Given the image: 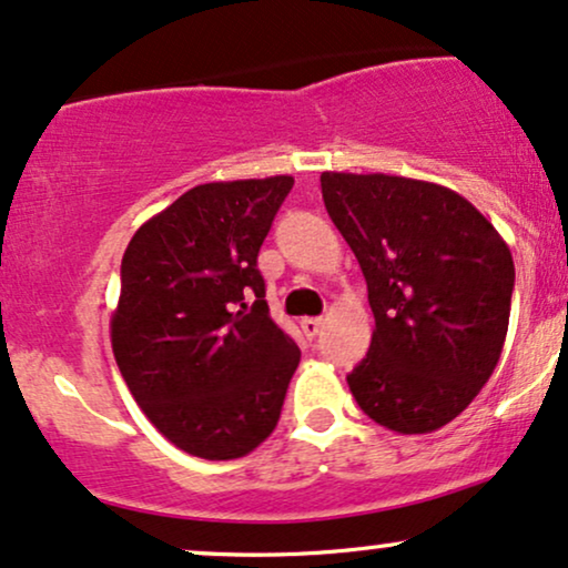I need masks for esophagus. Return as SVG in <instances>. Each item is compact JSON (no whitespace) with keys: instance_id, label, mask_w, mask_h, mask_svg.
<instances>
[{"instance_id":"34e87169","label":"esophagus","mask_w":568,"mask_h":568,"mask_svg":"<svg viewBox=\"0 0 568 568\" xmlns=\"http://www.w3.org/2000/svg\"><path fill=\"white\" fill-rule=\"evenodd\" d=\"M322 326H324V318H303V322H300V329L305 332V337H316L318 332H322Z\"/></svg>"}]
</instances>
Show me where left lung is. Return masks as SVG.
I'll use <instances>...</instances> for the list:
<instances>
[{
  "mask_svg": "<svg viewBox=\"0 0 568 568\" xmlns=\"http://www.w3.org/2000/svg\"><path fill=\"white\" fill-rule=\"evenodd\" d=\"M322 193L375 313L369 353L348 375L353 398L393 433L444 428L503 353L516 284L508 244L468 199L428 180L322 172Z\"/></svg>",
  "mask_w": 568,
  "mask_h": 568,
  "instance_id": "obj_1",
  "label": "left lung"
}]
</instances>
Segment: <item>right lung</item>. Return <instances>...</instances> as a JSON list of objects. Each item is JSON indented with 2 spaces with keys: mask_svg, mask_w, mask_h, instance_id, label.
I'll return each instance as SVG.
<instances>
[{
  "mask_svg": "<svg viewBox=\"0 0 568 568\" xmlns=\"http://www.w3.org/2000/svg\"><path fill=\"white\" fill-rule=\"evenodd\" d=\"M292 185H196L124 250L113 358L153 428L193 457L250 455L282 417L300 348L268 316L257 252Z\"/></svg>",
  "mask_w": 568,
  "mask_h": 568,
  "instance_id": "right-lung-1",
  "label": "right lung"
}]
</instances>
